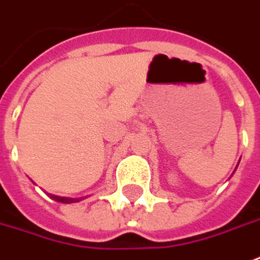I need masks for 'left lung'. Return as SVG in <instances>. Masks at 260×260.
<instances>
[{
	"instance_id": "left-lung-1",
	"label": "left lung",
	"mask_w": 260,
	"mask_h": 260,
	"mask_svg": "<svg viewBox=\"0 0 260 260\" xmlns=\"http://www.w3.org/2000/svg\"><path fill=\"white\" fill-rule=\"evenodd\" d=\"M238 165H239V163H238Z\"/></svg>"
}]
</instances>
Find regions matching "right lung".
<instances>
[{"label": "right lung", "instance_id": "right-lung-1", "mask_svg": "<svg viewBox=\"0 0 260 260\" xmlns=\"http://www.w3.org/2000/svg\"><path fill=\"white\" fill-rule=\"evenodd\" d=\"M51 198H53L55 202H60V203H76V202H80V200H83V198H77V199H73V198H61V196H54V194H51Z\"/></svg>", "mask_w": 260, "mask_h": 260}]
</instances>
